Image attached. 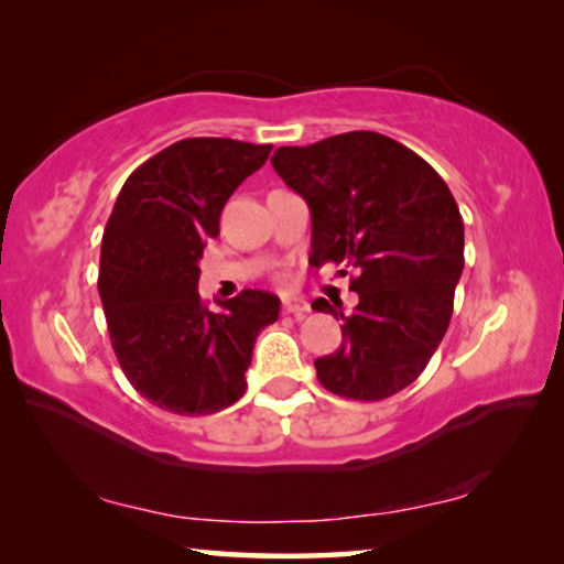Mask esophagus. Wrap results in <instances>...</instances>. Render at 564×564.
I'll list each match as a JSON object with an SVG mask.
<instances>
[{
	"instance_id": "1",
	"label": "esophagus",
	"mask_w": 564,
	"mask_h": 564,
	"mask_svg": "<svg viewBox=\"0 0 564 564\" xmlns=\"http://www.w3.org/2000/svg\"><path fill=\"white\" fill-rule=\"evenodd\" d=\"M311 311V305L303 299H285L283 301V313H291V316H305Z\"/></svg>"
}]
</instances>
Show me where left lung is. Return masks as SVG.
<instances>
[{
    "label": "left lung",
    "instance_id": "1",
    "mask_svg": "<svg viewBox=\"0 0 564 564\" xmlns=\"http://www.w3.org/2000/svg\"><path fill=\"white\" fill-rule=\"evenodd\" d=\"M271 164L311 208V261L352 269L343 343L318 358L321 386L350 400H386L423 373L453 316L465 265L463 216L441 174L376 131L281 147ZM340 305V303H338Z\"/></svg>",
    "mask_w": 564,
    "mask_h": 564
}]
</instances>
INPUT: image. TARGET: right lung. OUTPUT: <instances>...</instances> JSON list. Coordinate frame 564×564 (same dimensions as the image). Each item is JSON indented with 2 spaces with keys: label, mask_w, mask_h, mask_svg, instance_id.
I'll list each match as a JSON object with an SVG mask.
<instances>
[{
  "label": "right lung",
  "mask_w": 564,
  "mask_h": 564,
  "mask_svg": "<svg viewBox=\"0 0 564 564\" xmlns=\"http://www.w3.org/2000/svg\"><path fill=\"white\" fill-rule=\"evenodd\" d=\"M271 144L184 139L144 161L121 186L104 228L99 295L111 348L137 393L176 415H212L246 393L261 328L281 301L241 291L208 311L198 259L218 236L228 196L259 171Z\"/></svg>",
  "instance_id": "obj_1"
}]
</instances>
